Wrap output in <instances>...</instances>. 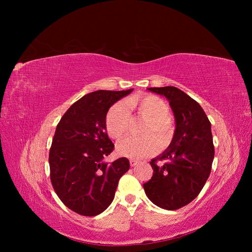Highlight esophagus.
<instances>
[{
	"instance_id": "34e87169",
	"label": "esophagus",
	"mask_w": 252,
	"mask_h": 252,
	"mask_svg": "<svg viewBox=\"0 0 252 252\" xmlns=\"http://www.w3.org/2000/svg\"><path fill=\"white\" fill-rule=\"evenodd\" d=\"M129 163H130V166L131 167H134L135 165H138V161H135V159H130V161H129Z\"/></svg>"
}]
</instances>
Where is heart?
Here are the masks:
<instances>
[{"instance_id": "1", "label": "heart", "mask_w": 252, "mask_h": 252, "mask_svg": "<svg viewBox=\"0 0 252 252\" xmlns=\"http://www.w3.org/2000/svg\"><path fill=\"white\" fill-rule=\"evenodd\" d=\"M130 110H134L139 117L147 121L142 134L145 136L128 138L121 141L117 150L121 156L131 158H143L156 152L158 148V142L162 145L168 142L173 134V124L169 119V106L162 98L156 95L130 97L126 103L114 104L106 116V129L108 134L114 140H120L123 136L130 123Z\"/></svg>"}]
</instances>
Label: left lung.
Listing matches in <instances>:
<instances>
[{
	"mask_svg": "<svg viewBox=\"0 0 252 252\" xmlns=\"http://www.w3.org/2000/svg\"><path fill=\"white\" fill-rule=\"evenodd\" d=\"M165 96L175 120L172 141L152 158V178L143 185L148 199L159 208L175 210L193 201L207 181L215 158L211 124L200 104L173 86L147 88ZM158 160H164L158 164Z\"/></svg>",
	"mask_w": 252,
	"mask_h": 252,
	"instance_id": "1",
	"label": "left lung"
}]
</instances>
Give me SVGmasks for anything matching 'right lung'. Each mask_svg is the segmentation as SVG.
<instances>
[{
	"mask_svg": "<svg viewBox=\"0 0 252 252\" xmlns=\"http://www.w3.org/2000/svg\"><path fill=\"white\" fill-rule=\"evenodd\" d=\"M133 89L96 90L70 106L59 122L49 151L50 180L65 206L81 216L94 217L111 204L129 161L104 162L114 145L106 131L111 106Z\"/></svg>",
	"mask_w": 252,
	"mask_h": 252,
	"instance_id": "1",
	"label": "right lung"
}]
</instances>
